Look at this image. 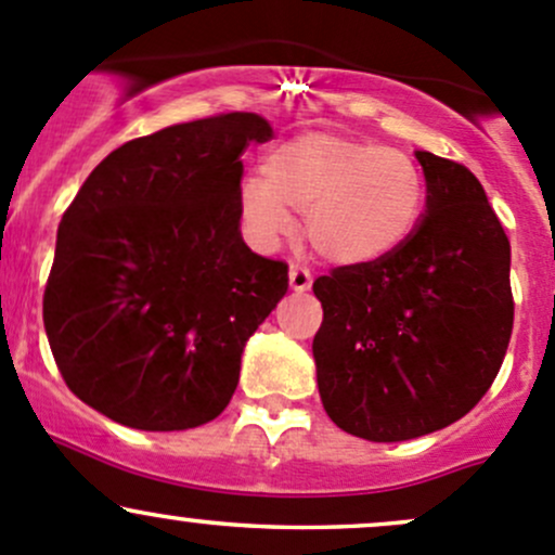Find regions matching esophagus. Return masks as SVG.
Returning <instances> with one entry per match:
<instances>
[{
	"label": "esophagus",
	"instance_id": "esophagus-1",
	"mask_svg": "<svg viewBox=\"0 0 555 555\" xmlns=\"http://www.w3.org/2000/svg\"><path fill=\"white\" fill-rule=\"evenodd\" d=\"M311 282H313V276H311L309 268L298 266V262H293V266H289V287H293L295 293H306V289L311 287Z\"/></svg>",
	"mask_w": 555,
	"mask_h": 555
}]
</instances>
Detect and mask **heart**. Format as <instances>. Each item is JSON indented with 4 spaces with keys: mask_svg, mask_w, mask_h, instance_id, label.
I'll return each instance as SVG.
<instances>
[{
    "mask_svg": "<svg viewBox=\"0 0 555 555\" xmlns=\"http://www.w3.org/2000/svg\"><path fill=\"white\" fill-rule=\"evenodd\" d=\"M266 173L244 179L238 206L257 244L289 236L295 211L306 236L333 262L354 266L400 249L424 209V177L397 147L340 133H304L273 150Z\"/></svg>",
    "mask_w": 555,
    "mask_h": 555,
    "instance_id": "1",
    "label": "heart"
}]
</instances>
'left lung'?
I'll return each mask as SVG.
<instances>
[{
  "instance_id": "1",
  "label": "left lung",
  "mask_w": 555,
  "mask_h": 555,
  "mask_svg": "<svg viewBox=\"0 0 555 555\" xmlns=\"http://www.w3.org/2000/svg\"><path fill=\"white\" fill-rule=\"evenodd\" d=\"M427 209L400 249L313 282L324 411L373 443L422 438L478 405L513 333L511 242L478 177L416 153Z\"/></svg>"
}]
</instances>
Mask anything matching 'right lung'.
<instances>
[{
  "instance_id": "right-lung-1",
  "label": "right lung",
  "mask_w": 555,
  "mask_h": 555,
  "mask_svg": "<svg viewBox=\"0 0 555 555\" xmlns=\"http://www.w3.org/2000/svg\"><path fill=\"white\" fill-rule=\"evenodd\" d=\"M271 137L231 112L131 139L61 217L44 333L66 386L112 422L173 433L231 402L244 344L289 287L287 262L238 231L242 153Z\"/></svg>"
}]
</instances>
